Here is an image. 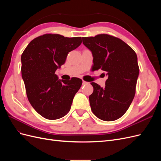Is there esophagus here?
Masks as SVG:
<instances>
[{
  "label": "esophagus",
  "instance_id": "1",
  "mask_svg": "<svg viewBox=\"0 0 161 161\" xmlns=\"http://www.w3.org/2000/svg\"><path fill=\"white\" fill-rule=\"evenodd\" d=\"M87 84H88V82H86V81H82V85H87Z\"/></svg>",
  "mask_w": 161,
  "mask_h": 161
}]
</instances>
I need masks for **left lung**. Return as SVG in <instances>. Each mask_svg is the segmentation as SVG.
<instances>
[{
  "label": "left lung",
  "instance_id": "left-lung-1",
  "mask_svg": "<svg viewBox=\"0 0 161 161\" xmlns=\"http://www.w3.org/2000/svg\"><path fill=\"white\" fill-rule=\"evenodd\" d=\"M82 43L92 54V69H101L108 76L103 88L91 83L92 113L103 121L118 119L128 110L135 95L139 75L137 55L124 42L108 34L82 37Z\"/></svg>",
  "mask_w": 161,
  "mask_h": 161
}]
</instances>
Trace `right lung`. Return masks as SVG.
I'll use <instances>...</instances> for the list:
<instances>
[{
	"label": "right lung",
	"mask_w": 161,
	"mask_h": 161,
	"mask_svg": "<svg viewBox=\"0 0 161 161\" xmlns=\"http://www.w3.org/2000/svg\"><path fill=\"white\" fill-rule=\"evenodd\" d=\"M81 43L80 37L45 34L33 40L23 52L21 75L27 98L43 118L58 119L69 112L82 80L58 79L55 72L64 64L69 52Z\"/></svg>",
	"instance_id": "1"
}]
</instances>
